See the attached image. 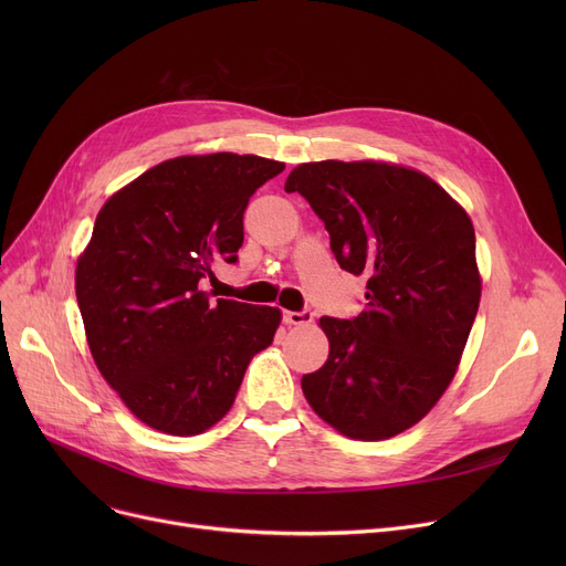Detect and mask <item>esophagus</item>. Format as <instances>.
I'll use <instances>...</instances> for the list:
<instances>
[{"label":"esophagus","instance_id":"34e87169","mask_svg":"<svg viewBox=\"0 0 566 566\" xmlns=\"http://www.w3.org/2000/svg\"><path fill=\"white\" fill-rule=\"evenodd\" d=\"M314 321V314L310 312V310H305V312H284V323H289V325H307V323H312Z\"/></svg>","mask_w":566,"mask_h":566}]
</instances>
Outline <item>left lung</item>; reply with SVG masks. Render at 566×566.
<instances>
[{
	"label": "left lung",
	"mask_w": 566,
	"mask_h": 566,
	"mask_svg": "<svg viewBox=\"0 0 566 566\" xmlns=\"http://www.w3.org/2000/svg\"><path fill=\"white\" fill-rule=\"evenodd\" d=\"M284 190L310 201L344 271L367 277L358 316H321L331 353L303 376L305 399L346 438L388 440L459 369L482 298L472 220L431 176L395 163H303Z\"/></svg>",
	"instance_id": "left-lung-1"
}]
</instances>
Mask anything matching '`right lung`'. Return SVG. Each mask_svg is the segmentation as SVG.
Listing matches in <instances>:
<instances>
[{"instance_id": "1", "label": "right lung", "mask_w": 566, "mask_h": 566, "mask_svg": "<svg viewBox=\"0 0 566 566\" xmlns=\"http://www.w3.org/2000/svg\"><path fill=\"white\" fill-rule=\"evenodd\" d=\"M284 163L178 156L146 169L98 211L77 256L75 295L94 363L139 422L197 436L233 406L282 312L211 301L201 280L243 245L250 197Z\"/></svg>"}]
</instances>
